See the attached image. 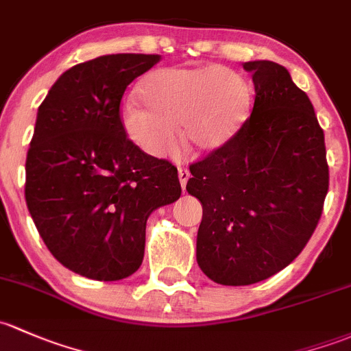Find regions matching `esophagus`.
<instances>
[{"mask_svg":"<svg viewBox=\"0 0 351 351\" xmlns=\"http://www.w3.org/2000/svg\"><path fill=\"white\" fill-rule=\"evenodd\" d=\"M178 178H180V183H182V188L185 190L188 180H190V171H188L186 168H178Z\"/></svg>","mask_w":351,"mask_h":351,"instance_id":"obj_1","label":"esophagus"}]
</instances>
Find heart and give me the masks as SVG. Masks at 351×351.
I'll use <instances>...</instances> for the list:
<instances>
[{"instance_id":"1","label":"heart","mask_w":351,"mask_h":351,"mask_svg":"<svg viewBox=\"0 0 351 351\" xmlns=\"http://www.w3.org/2000/svg\"><path fill=\"white\" fill-rule=\"evenodd\" d=\"M138 92L146 108L128 99L121 108V124L128 138L151 156L175 153L178 126L195 149L223 146L242 128L252 101L245 79L223 67L154 70Z\"/></svg>"}]
</instances>
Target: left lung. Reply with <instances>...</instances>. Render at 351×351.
<instances>
[{
  "label": "left lung",
  "instance_id": "1",
  "mask_svg": "<svg viewBox=\"0 0 351 351\" xmlns=\"http://www.w3.org/2000/svg\"><path fill=\"white\" fill-rule=\"evenodd\" d=\"M254 108L223 146L190 165L188 193L204 205L197 261L223 286L264 281L296 259L330 185L324 132L282 65L245 62Z\"/></svg>",
  "mask_w": 351,
  "mask_h": 351
}]
</instances>
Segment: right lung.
I'll return each instance as SVG.
<instances>
[{
	"label": "right lung",
	"mask_w": 351,
	"mask_h": 351,
	"mask_svg": "<svg viewBox=\"0 0 351 351\" xmlns=\"http://www.w3.org/2000/svg\"><path fill=\"white\" fill-rule=\"evenodd\" d=\"M160 55H104L73 65L40 104L25 198L40 237L70 271L95 281L134 274L146 220L182 195L178 169L124 132L121 101Z\"/></svg>",
	"instance_id": "right-lung-1"
}]
</instances>
